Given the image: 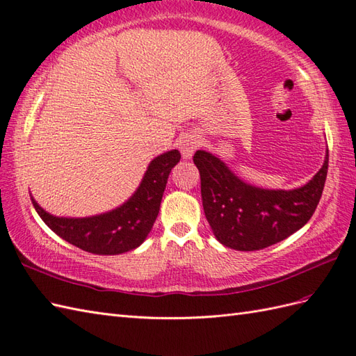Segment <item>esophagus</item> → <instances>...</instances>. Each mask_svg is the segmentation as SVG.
I'll list each match as a JSON object with an SVG mask.
<instances>
[{
	"mask_svg": "<svg viewBox=\"0 0 356 356\" xmlns=\"http://www.w3.org/2000/svg\"><path fill=\"white\" fill-rule=\"evenodd\" d=\"M198 145H200V139L195 135H185L179 140V150L185 159L193 158V154Z\"/></svg>",
	"mask_w": 356,
	"mask_h": 356,
	"instance_id": "1",
	"label": "esophagus"
}]
</instances>
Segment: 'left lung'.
Returning <instances> with one entry per match:
<instances>
[{
	"label": "left lung",
	"mask_w": 356,
	"mask_h": 356,
	"mask_svg": "<svg viewBox=\"0 0 356 356\" xmlns=\"http://www.w3.org/2000/svg\"><path fill=\"white\" fill-rule=\"evenodd\" d=\"M329 154L307 185L266 189L247 184L217 156L197 150L206 220L218 241L234 250L266 249L302 229L316 211L327 176Z\"/></svg>",
	"instance_id": "obj_1"
}]
</instances>
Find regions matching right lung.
Returning a JSON list of instances; mask_svg holds the SVG:
<instances>
[{
  "mask_svg": "<svg viewBox=\"0 0 356 356\" xmlns=\"http://www.w3.org/2000/svg\"><path fill=\"white\" fill-rule=\"evenodd\" d=\"M180 161L179 150L159 154L148 163L136 191L118 208L100 216L68 218L56 217L40 208L35 198L39 217L65 241L94 254H120L144 243L159 213L161 200L171 170Z\"/></svg>",
  "mask_w": 356,
  "mask_h": 356,
  "instance_id": "right-lung-1",
  "label": "right lung"
}]
</instances>
